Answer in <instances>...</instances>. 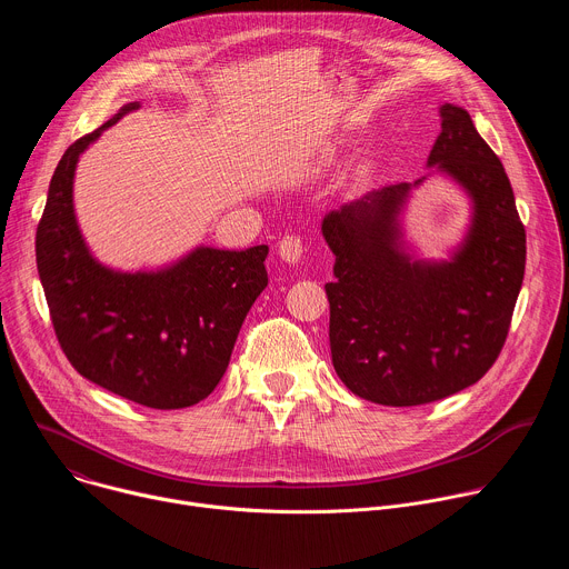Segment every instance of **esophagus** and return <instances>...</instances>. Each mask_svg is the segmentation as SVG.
<instances>
[{
  "mask_svg": "<svg viewBox=\"0 0 569 569\" xmlns=\"http://www.w3.org/2000/svg\"><path fill=\"white\" fill-rule=\"evenodd\" d=\"M306 254V246H303V238L297 233H286L279 240V257L288 263H297L301 261V257Z\"/></svg>",
  "mask_w": 569,
  "mask_h": 569,
  "instance_id": "1",
  "label": "esophagus"
}]
</instances>
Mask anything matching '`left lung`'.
<instances>
[{
	"label": "left lung",
	"mask_w": 569,
	"mask_h": 569,
	"mask_svg": "<svg viewBox=\"0 0 569 569\" xmlns=\"http://www.w3.org/2000/svg\"><path fill=\"white\" fill-rule=\"evenodd\" d=\"M439 164L472 198L475 216L450 263L398 252L396 218L415 184L398 182L329 211L321 233L336 254L331 358L360 398L391 408L441 400L475 385L498 360L525 277L527 233L500 157L470 114L439 108Z\"/></svg>",
	"instance_id": "8db88e82"
}]
</instances>
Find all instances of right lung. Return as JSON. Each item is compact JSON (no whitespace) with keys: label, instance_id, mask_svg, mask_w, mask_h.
I'll list each match as a JSON object with an SVG mask.
<instances>
[{"label":"right lung","instance_id":"add662e5","mask_svg":"<svg viewBox=\"0 0 569 569\" xmlns=\"http://www.w3.org/2000/svg\"><path fill=\"white\" fill-rule=\"evenodd\" d=\"M134 108L126 106L60 157L36 231V261L71 367L126 400L180 410L204 400L224 376L242 319L268 286V246L200 248L150 274H119L90 257L71 204L76 161Z\"/></svg>","mask_w":569,"mask_h":569}]
</instances>
